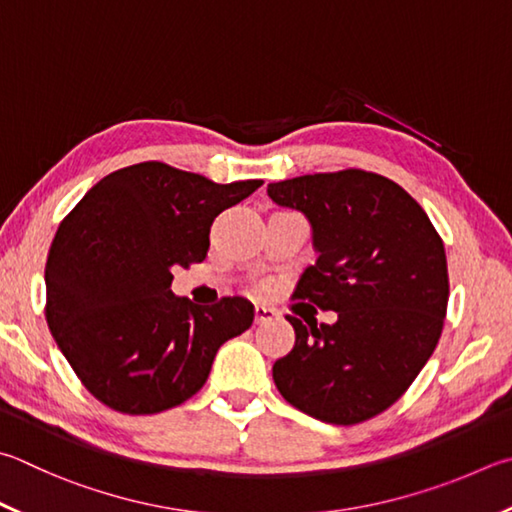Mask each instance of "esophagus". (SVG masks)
Masks as SVG:
<instances>
[{
	"instance_id": "1",
	"label": "esophagus",
	"mask_w": 512,
	"mask_h": 512,
	"mask_svg": "<svg viewBox=\"0 0 512 512\" xmlns=\"http://www.w3.org/2000/svg\"><path fill=\"white\" fill-rule=\"evenodd\" d=\"M277 318V311L271 309V306H264V304H257L255 306V322L257 324H264V322H271Z\"/></svg>"
}]
</instances>
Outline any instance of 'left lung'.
Masks as SVG:
<instances>
[{"label":"left lung","instance_id":"8db88e82","mask_svg":"<svg viewBox=\"0 0 512 512\" xmlns=\"http://www.w3.org/2000/svg\"><path fill=\"white\" fill-rule=\"evenodd\" d=\"M277 206L311 224L315 264L295 297L333 324L286 315L295 347L273 365L280 394L324 423L353 425L385 412L430 360L448 309L445 248L401 185L362 170L268 183Z\"/></svg>","mask_w":512,"mask_h":512}]
</instances>
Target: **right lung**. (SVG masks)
Segmentation results:
<instances>
[{
  "instance_id": "right-lung-1",
  "label": "right lung",
  "mask_w": 512,
  "mask_h": 512,
  "mask_svg": "<svg viewBox=\"0 0 512 512\" xmlns=\"http://www.w3.org/2000/svg\"><path fill=\"white\" fill-rule=\"evenodd\" d=\"M262 183L147 161L107 174L64 217L46 259V322L100 403L125 414L181 405L219 347L253 324L244 297L199 306L170 286L172 268L206 259L219 212Z\"/></svg>"
}]
</instances>
